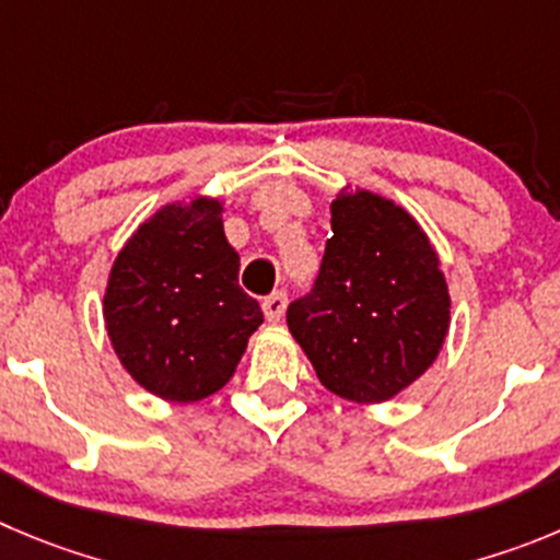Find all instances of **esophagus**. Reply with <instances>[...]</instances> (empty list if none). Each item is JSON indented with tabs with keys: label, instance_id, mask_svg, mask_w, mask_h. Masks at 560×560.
Returning a JSON list of instances; mask_svg holds the SVG:
<instances>
[{
	"label": "esophagus",
	"instance_id": "obj_1",
	"mask_svg": "<svg viewBox=\"0 0 560 560\" xmlns=\"http://www.w3.org/2000/svg\"><path fill=\"white\" fill-rule=\"evenodd\" d=\"M262 310H265V317H268L270 323H279L281 315H284V310H287V292H273V295L265 298Z\"/></svg>",
	"mask_w": 560,
	"mask_h": 560
}]
</instances>
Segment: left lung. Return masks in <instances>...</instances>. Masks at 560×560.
Wrapping results in <instances>:
<instances>
[{"instance_id":"obj_1","label":"left lung","mask_w":560,"mask_h":560,"mask_svg":"<svg viewBox=\"0 0 560 560\" xmlns=\"http://www.w3.org/2000/svg\"><path fill=\"white\" fill-rule=\"evenodd\" d=\"M331 232L315 287L292 301L287 326L326 389L353 404H384L445 345V273L420 223L378 192H339Z\"/></svg>"}]
</instances>
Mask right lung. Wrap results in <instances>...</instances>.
<instances>
[{
  "instance_id": "right-lung-1",
  "label": "right lung",
  "mask_w": 560,
  "mask_h": 560,
  "mask_svg": "<svg viewBox=\"0 0 560 560\" xmlns=\"http://www.w3.org/2000/svg\"><path fill=\"white\" fill-rule=\"evenodd\" d=\"M223 203H165L127 240L104 290V326L124 370L162 400L215 395L237 370L262 310L237 284Z\"/></svg>"
}]
</instances>
